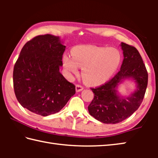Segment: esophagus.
Segmentation results:
<instances>
[{"mask_svg": "<svg viewBox=\"0 0 158 158\" xmlns=\"http://www.w3.org/2000/svg\"><path fill=\"white\" fill-rule=\"evenodd\" d=\"M83 89H84V87L81 86V85H76V91L77 92L81 91V90H83Z\"/></svg>", "mask_w": 158, "mask_h": 158, "instance_id": "1", "label": "esophagus"}]
</instances>
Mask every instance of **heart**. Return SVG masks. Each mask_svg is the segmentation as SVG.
Here are the masks:
<instances>
[{"instance_id": "heart-1", "label": "heart", "mask_w": 158, "mask_h": 158, "mask_svg": "<svg viewBox=\"0 0 158 158\" xmlns=\"http://www.w3.org/2000/svg\"><path fill=\"white\" fill-rule=\"evenodd\" d=\"M121 61L119 51L111 47L81 45L74 47L73 55L65 54L63 64L71 75L79 74L82 69L84 81L90 85H99L111 78Z\"/></svg>"}]
</instances>
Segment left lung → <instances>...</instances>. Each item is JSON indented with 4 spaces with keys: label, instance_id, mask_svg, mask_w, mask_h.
Segmentation results:
<instances>
[{
    "label": "left lung",
    "instance_id": "8db88e82",
    "mask_svg": "<svg viewBox=\"0 0 158 158\" xmlns=\"http://www.w3.org/2000/svg\"><path fill=\"white\" fill-rule=\"evenodd\" d=\"M123 60L121 69L111 80L100 87L91 89L94 98L88 106L89 112L103 123L116 124L130 117L139 107L148 85V73L139 53L135 47L121 42ZM125 79H132L136 89L123 97L117 89Z\"/></svg>",
    "mask_w": 158,
    "mask_h": 158
}]
</instances>
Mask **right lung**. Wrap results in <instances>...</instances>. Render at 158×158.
Instances as JSON below:
<instances>
[{"mask_svg":"<svg viewBox=\"0 0 158 158\" xmlns=\"http://www.w3.org/2000/svg\"><path fill=\"white\" fill-rule=\"evenodd\" d=\"M58 36L35 37L21 49L13 71L15 93L21 105L47 116L60 111L75 94V85L60 73L65 46Z\"/></svg>","mask_w":158,"mask_h":158,"instance_id":"1","label":"right lung"}]
</instances>
